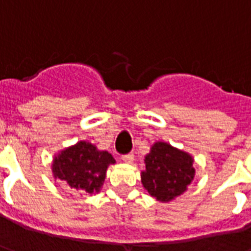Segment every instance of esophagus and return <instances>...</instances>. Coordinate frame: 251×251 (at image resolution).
<instances>
[{
    "label": "esophagus",
    "mask_w": 251,
    "mask_h": 251,
    "mask_svg": "<svg viewBox=\"0 0 251 251\" xmlns=\"http://www.w3.org/2000/svg\"><path fill=\"white\" fill-rule=\"evenodd\" d=\"M121 158H122V160H124L125 163H129V164H131L133 161H134V156H133V153L122 154V156H121Z\"/></svg>",
    "instance_id": "obj_1"
}]
</instances>
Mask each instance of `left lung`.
<instances>
[{
    "mask_svg": "<svg viewBox=\"0 0 251 251\" xmlns=\"http://www.w3.org/2000/svg\"><path fill=\"white\" fill-rule=\"evenodd\" d=\"M194 160L165 142H156L145 157L141 172L144 187L160 201H169L184 192L194 179Z\"/></svg>",
    "mask_w": 251,
    "mask_h": 251,
    "instance_id": "obj_1",
    "label": "left lung"
}]
</instances>
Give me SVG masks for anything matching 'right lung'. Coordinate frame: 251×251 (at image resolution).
<instances>
[{"label": "right lung", "instance_id": "1", "mask_svg": "<svg viewBox=\"0 0 251 251\" xmlns=\"http://www.w3.org/2000/svg\"><path fill=\"white\" fill-rule=\"evenodd\" d=\"M114 163L110 153L80 141L57 154L52 164V172L56 179L64 180L72 191L93 194L100 189L107 167Z\"/></svg>", "mask_w": 251, "mask_h": 251}]
</instances>
